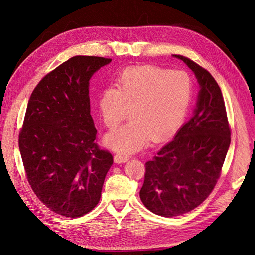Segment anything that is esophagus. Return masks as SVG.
I'll return each instance as SVG.
<instances>
[{
    "label": "esophagus",
    "instance_id": "1",
    "mask_svg": "<svg viewBox=\"0 0 255 255\" xmlns=\"http://www.w3.org/2000/svg\"><path fill=\"white\" fill-rule=\"evenodd\" d=\"M129 159V156L125 155V154H121V153H117L115 155V163L117 164H121V163H126Z\"/></svg>",
    "mask_w": 255,
    "mask_h": 255
}]
</instances>
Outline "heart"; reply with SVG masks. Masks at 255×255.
<instances>
[{
    "label": "heart",
    "mask_w": 255,
    "mask_h": 255,
    "mask_svg": "<svg viewBox=\"0 0 255 255\" xmlns=\"http://www.w3.org/2000/svg\"><path fill=\"white\" fill-rule=\"evenodd\" d=\"M192 99V82L184 71L157 66L129 67L116 87L104 89L99 108L104 124L116 128L130 111L131 121L109 132L105 144L123 154L145 147L150 139L159 140L181 126Z\"/></svg>",
    "instance_id": "b5f03b06"
}]
</instances>
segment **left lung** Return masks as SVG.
I'll return each mask as SVG.
<instances>
[{"instance_id":"left-lung-1","label":"left lung","mask_w":255,"mask_h":255,"mask_svg":"<svg viewBox=\"0 0 255 255\" xmlns=\"http://www.w3.org/2000/svg\"><path fill=\"white\" fill-rule=\"evenodd\" d=\"M173 56L194 72L201 89L191 119L145 164L140 201L147 209L166 218L189 212L209 196L221 176L231 139L219 84L192 60Z\"/></svg>"}]
</instances>
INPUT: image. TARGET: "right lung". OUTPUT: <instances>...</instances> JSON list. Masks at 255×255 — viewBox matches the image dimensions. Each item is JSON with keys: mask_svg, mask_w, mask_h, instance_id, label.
Masks as SVG:
<instances>
[{"mask_svg": "<svg viewBox=\"0 0 255 255\" xmlns=\"http://www.w3.org/2000/svg\"><path fill=\"white\" fill-rule=\"evenodd\" d=\"M111 59L77 55L36 85L18 134L27 181L47 208L80 218L98 205L113 163L97 144L89 80Z\"/></svg>", "mask_w": 255, "mask_h": 255, "instance_id": "1", "label": "right lung"}]
</instances>
